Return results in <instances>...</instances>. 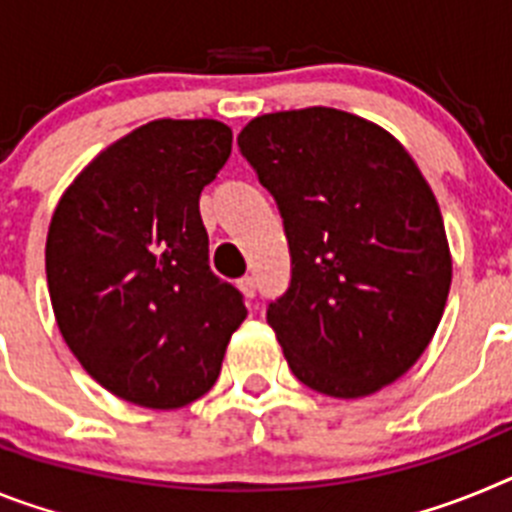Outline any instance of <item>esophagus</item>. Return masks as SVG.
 Wrapping results in <instances>:
<instances>
[{
    "label": "esophagus",
    "mask_w": 512,
    "mask_h": 512,
    "mask_svg": "<svg viewBox=\"0 0 512 512\" xmlns=\"http://www.w3.org/2000/svg\"><path fill=\"white\" fill-rule=\"evenodd\" d=\"M238 287H241V292L248 297V300H253V297H256V282H253L251 277H243L241 282H238Z\"/></svg>",
    "instance_id": "esophagus-1"
}]
</instances>
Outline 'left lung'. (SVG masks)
I'll use <instances>...</instances> for the list:
<instances>
[{"label":"left lung","instance_id":"left-lung-1","mask_svg":"<svg viewBox=\"0 0 512 512\" xmlns=\"http://www.w3.org/2000/svg\"><path fill=\"white\" fill-rule=\"evenodd\" d=\"M238 148L289 243L292 277L266 323L292 374L330 397L400 379L431 343L451 287L441 210L410 153L333 107L256 117Z\"/></svg>","mask_w":512,"mask_h":512}]
</instances>
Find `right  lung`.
<instances>
[{"mask_svg":"<svg viewBox=\"0 0 512 512\" xmlns=\"http://www.w3.org/2000/svg\"><path fill=\"white\" fill-rule=\"evenodd\" d=\"M217 120H156L112 143L53 212L45 274L58 328L104 390L143 408L189 405L217 382L246 320L210 269L200 194L230 156Z\"/></svg>","mask_w":512,"mask_h":512,"instance_id":"right-lung-1","label":"right lung"}]
</instances>
